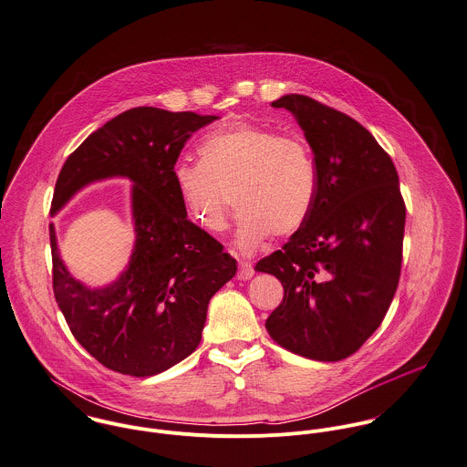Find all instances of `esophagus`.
<instances>
[{
    "mask_svg": "<svg viewBox=\"0 0 467 467\" xmlns=\"http://www.w3.org/2000/svg\"><path fill=\"white\" fill-rule=\"evenodd\" d=\"M254 276V267L251 262L238 264V280H251Z\"/></svg>",
    "mask_w": 467,
    "mask_h": 467,
    "instance_id": "1",
    "label": "esophagus"
}]
</instances>
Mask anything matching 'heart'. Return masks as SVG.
<instances>
[{
	"instance_id": "1",
	"label": "heart",
	"mask_w": 467,
	"mask_h": 467,
	"mask_svg": "<svg viewBox=\"0 0 467 467\" xmlns=\"http://www.w3.org/2000/svg\"><path fill=\"white\" fill-rule=\"evenodd\" d=\"M200 161L182 159L173 181L192 222L211 234L229 227L233 198L240 209L236 245L253 253L275 233L294 234L312 213L319 173L312 148L301 137L234 122L207 133Z\"/></svg>"
}]
</instances>
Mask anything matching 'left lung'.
<instances>
[{
  "instance_id": "obj_1",
  "label": "left lung",
  "mask_w": 467,
  "mask_h": 467,
  "mask_svg": "<svg viewBox=\"0 0 467 467\" xmlns=\"http://www.w3.org/2000/svg\"><path fill=\"white\" fill-rule=\"evenodd\" d=\"M273 106L297 119L319 186L303 227L256 264L283 285L265 328L292 354L341 361L379 328L399 285L406 220L399 175L372 133L347 113L297 94Z\"/></svg>"
}]
</instances>
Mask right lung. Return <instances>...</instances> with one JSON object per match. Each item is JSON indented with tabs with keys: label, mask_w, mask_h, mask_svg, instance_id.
Returning <instances> with one entry per match:
<instances>
[{
	"label": "right lung",
	"mask_w": 467,
	"mask_h": 467,
	"mask_svg": "<svg viewBox=\"0 0 467 467\" xmlns=\"http://www.w3.org/2000/svg\"><path fill=\"white\" fill-rule=\"evenodd\" d=\"M214 115L131 108L94 131L63 164L56 214L81 187L109 177L133 182L135 247L111 285L90 288L65 267L50 223L56 301L79 345L113 372L150 377L191 356L209 299L236 275V260L187 220L173 166L196 130Z\"/></svg>",
	"instance_id": "add662e5"
}]
</instances>
